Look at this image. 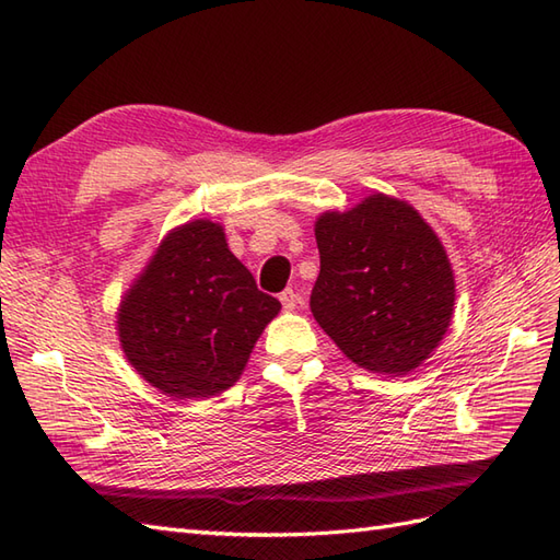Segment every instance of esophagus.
Returning <instances> with one entry per match:
<instances>
[{
  "label": "esophagus",
  "mask_w": 560,
  "mask_h": 560,
  "mask_svg": "<svg viewBox=\"0 0 560 560\" xmlns=\"http://www.w3.org/2000/svg\"><path fill=\"white\" fill-rule=\"evenodd\" d=\"M280 302H282V308L292 311L299 302H302V299H299V294H296L294 290H284V292L280 294Z\"/></svg>",
  "instance_id": "obj_1"
}]
</instances>
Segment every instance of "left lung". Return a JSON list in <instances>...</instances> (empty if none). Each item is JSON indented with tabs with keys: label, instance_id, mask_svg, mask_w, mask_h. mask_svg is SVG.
I'll return each instance as SVG.
<instances>
[{
	"label": "left lung",
	"instance_id": "8db88e82",
	"mask_svg": "<svg viewBox=\"0 0 560 560\" xmlns=\"http://www.w3.org/2000/svg\"><path fill=\"white\" fill-rule=\"evenodd\" d=\"M320 272L313 318L345 357L399 377L440 347L454 318L456 282L440 237L411 203L375 192L316 218Z\"/></svg>",
	"mask_w": 560,
	"mask_h": 560
}]
</instances>
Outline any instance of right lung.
<instances>
[{
    "mask_svg": "<svg viewBox=\"0 0 560 560\" xmlns=\"http://www.w3.org/2000/svg\"><path fill=\"white\" fill-rule=\"evenodd\" d=\"M280 308L228 249L223 225L197 218L161 240L120 299L116 330L149 385L171 399H209L237 383Z\"/></svg>",
    "mask_w": 560,
    "mask_h": 560,
    "instance_id": "right-lung-1",
    "label": "right lung"
}]
</instances>
